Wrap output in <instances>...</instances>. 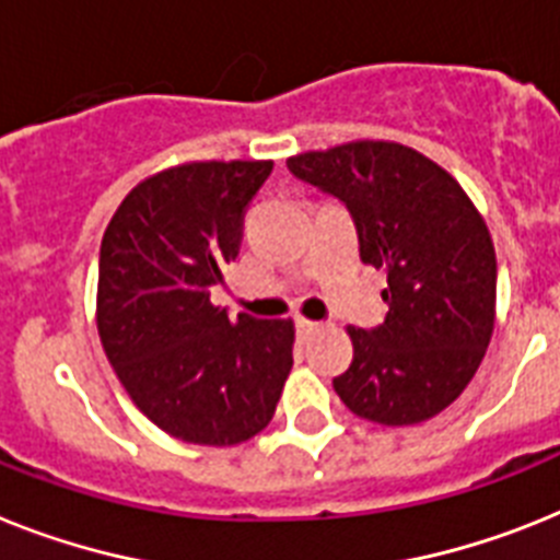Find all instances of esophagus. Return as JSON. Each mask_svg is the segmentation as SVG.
<instances>
[{"label":"esophagus","instance_id":"esophagus-1","mask_svg":"<svg viewBox=\"0 0 560 560\" xmlns=\"http://www.w3.org/2000/svg\"><path fill=\"white\" fill-rule=\"evenodd\" d=\"M324 324L318 322H310V318H295V330H299V336L302 338H310V336H316L318 330H322Z\"/></svg>","mask_w":560,"mask_h":560}]
</instances>
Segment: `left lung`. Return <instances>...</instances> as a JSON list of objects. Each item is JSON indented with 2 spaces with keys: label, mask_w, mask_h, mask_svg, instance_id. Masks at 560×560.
Instances as JSON below:
<instances>
[{
  "label": "left lung",
  "mask_w": 560,
  "mask_h": 560,
  "mask_svg": "<svg viewBox=\"0 0 560 560\" xmlns=\"http://www.w3.org/2000/svg\"><path fill=\"white\" fill-rule=\"evenodd\" d=\"M350 210L364 265L387 270L389 313L355 330L338 398L375 424L439 416L476 375L495 322V250L462 185L418 150L350 142L288 159Z\"/></svg>",
  "instance_id": "obj_1"
}]
</instances>
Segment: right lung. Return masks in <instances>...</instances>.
I'll list each match as a JSON object with an SVG mask.
<instances>
[{
    "instance_id": "1",
    "label": "right lung",
    "mask_w": 560,
    "mask_h": 560,
    "mask_svg": "<svg viewBox=\"0 0 560 560\" xmlns=\"http://www.w3.org/2000/svg\"><path fill=\"white\" fill-rule=\"evenodd\" d=\"M272 162H192L144 178L98 250L96 327L121 387L187 444L230 447L270 424L293 368V322L215 307L244 210Z\"/></svg>"
}]
</instances>
